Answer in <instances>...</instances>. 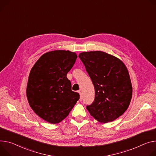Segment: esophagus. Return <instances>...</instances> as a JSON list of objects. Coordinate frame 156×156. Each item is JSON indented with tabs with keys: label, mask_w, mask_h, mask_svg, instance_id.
Returning a JSON list of instances; mask_svg holds the SVG:
<instances>
[{
	"label": "esophagus",
	"mask_w": 156,
	"mask_h": 156,
	"mask_svg": "<svg viewBox=\"0 0 156 156\" xmlns=\"http://www.w3.org/2000/svg\"><path fill=\"white\" fill-rule=\"evenodd\" d=\"M78 93H79V94H80V101H81V100H82V99H83V96H82L81 91H78Z\"/></svg>",
	"instance_id": "obj_1"
}]
</instances>
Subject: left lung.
Instances as JSON below:
<instances>
[{
	"label": "left lung",
	"mask_w": 156,
	"mask_h": 156,
	"mask_svg": "<svg viewBox=\"0 0 156 156\" xmlns=\"http://www.w3.org/2000/svg\"><path fill=\"white\" fill-rule=\"evenodd\" d=\"M79 57L95 90L93 103L87 109L96 120L107 123L121 116L129 107L133 87L124 63L102 51L82 52Z\"/></svg>",
	"instance_id": "obj_1"
}]
</instances>
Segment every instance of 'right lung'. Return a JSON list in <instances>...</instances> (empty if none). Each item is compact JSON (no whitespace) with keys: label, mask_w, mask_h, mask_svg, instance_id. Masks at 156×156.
Returning a JSON list of instances; mask_svg holds the SVG:
<instances>
[{"label":"right lung","mask_w":156,"mask_h":156,"mask_svg":"<svg viewBox=\"0 0 156 156\" xmlns=\"http://www.w3.org/2000/svg\"><path fill=\"white\" fill-rule=\"evenodd\" d=\"M77 55L54 50L42 55L30 70L26 90L29 105L40 118L57 124L68 116L79 100L66 75Z\"/></svg>","instance_id":"obj_1"}]
</instances>
